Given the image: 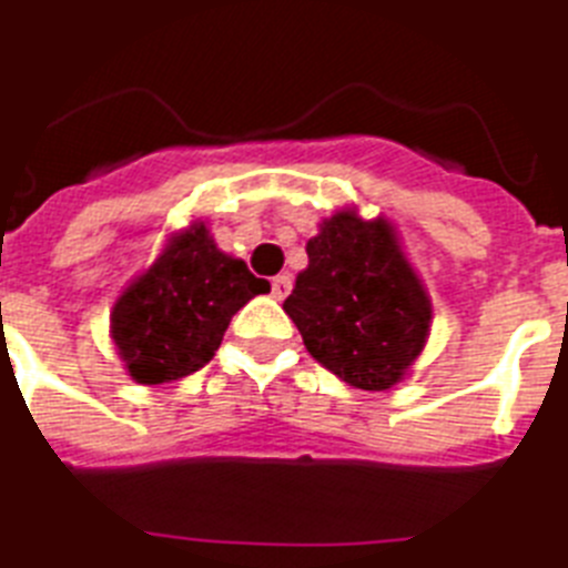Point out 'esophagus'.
Wrapping results in <instances>:
<instances>
[{"mask_svg":"<svg viewBox=\"0 0 568 568\" xmlns=\"http://www.w3.org/2000/svg\"><path fill=\"white\" fill-rule=\"evenodd\" d=\"M293 290V278L290 275H275L272 278V298H287V293Z\"/></svg>","mask_w":568,"mask_h":568,"instance_id":"34e87169","label":"esophagus"}]
</instances>
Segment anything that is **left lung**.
Segmentation results:
<instances>
[{
	"label": "left lung",
	"instance_id": "left-lung-1",
	"mask_svg": "<svg viewBox=\"0 0 568 568\" xmlns=\"http://www.w3.org/2000/svg\"><path fill=\"white\" fill-rule=\"evenodd\" d=\"M305 252L307 270L284 298L305 349L353 388H394L424 353L433 323V302L397 227L346 206L323 219Z\"/></svg>",
	"mask_w": 568,
	"mask_h": 568
}]
</instances>
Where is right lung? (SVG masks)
Masks as SVG:
<instances>
[{"label":"right lung","instance_id":"right-lung-1","mask_svg":"<svg viewBox=\"0 0 568 568\" xmlns=\"http://www.w3.org/2000/svg\"><path fill=\"white\" fill-rule=\"evenodd\" d=\"M261 293L270 281L219 252L206 224L192 222L115 298L109 332L139 385L178 382L213 358L231 316Z\"/></svg>","mask_w":568,"mask_h":568}]
</instances>
